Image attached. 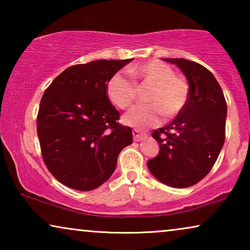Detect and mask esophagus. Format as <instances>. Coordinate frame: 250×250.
<instances>
[{
  "label": "esophagus",
  "mask_w": 250,
  "mask_h": 250,
  "mask_svg": "<svg viewBox=\"0 0 250 250\" xmlns=\"http://www.w3.org/2000/svg\"><path fill=\"white\" fill-rule=\"evenodd\" d=\"M133 133V138H134V141H141V140H143L146 136V133H143L140 131V129L138 128H134L132 131Z\"/></svg>",
  "instance_id": "obj_1"
}]
</instances>
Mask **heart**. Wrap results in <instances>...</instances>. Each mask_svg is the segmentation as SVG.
<instances>
[{
    "instance_id": "heart-1",
    "label": "heart",
    "mask_w": 250,
    "mask_h": 250,
    "mask_svg": "<svg viewBox=\"0 0 250 250\" xmlns=\"http://www.w3.org/2000/svg\"><path fill=\"white\" fill-rule=\"evenodd\" d=\"M128 74L135 82L150 86L146 95L148 104L136 105L124 121L135 127H148L160 121L162 115L167 119L174 118L183 110L190 95V85L186 78L176 76L168 64L158 60L129 67ZM107 95L116 107L126 110L136 99V86L132 81L121 74H115L107 83Z\"/></svg>"
}]
</instances>
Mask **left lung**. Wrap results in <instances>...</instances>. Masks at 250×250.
Instances as JSON below:
<instances>
[{
  "label": "left lung",
  "mask_w": 250,
  "mask_h": 250,
  "mask_svg": "<svg viewBox=\"0 0 250 250\" xmlns=\"http://www.w3.org/2000/svg\"><path fill=\"white\" fill-rule=\"evenodd\" d=\"M183 71L190 85L188 104L167 126L155 129L159 153L148 160L152 175L173 188H188L213 168L225 141L227 101L207 68L186 59H165Z\"/></svg>",
  "instance_id": "left-lung-1"
}]
</instances>
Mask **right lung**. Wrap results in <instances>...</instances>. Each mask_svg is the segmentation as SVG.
<instances>
[{
    "label": "right lung",
    "instance_id": "right-lung-1",
    "mask_svg": "<svg viewBox=\"0 0 250 250\" xmlns=\"http://www.w3.org/2000/svg\"><path fill=\"white\" fill-rule=\"evenodd\" d=\"M133 59L75 64L54 78L41 99L37 134L44 164L68 188L91 191L104 184L132 128L107 95L111 76Z\"/></svg>",
    "mask_w": 250,
    "mask_h": 250
}]
</instances>
